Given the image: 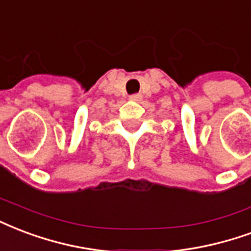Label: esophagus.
I'll list each match as a JSON object with an SVG mask.
<instances>
[{
	"instance_id": "1",
	"label": "esophagus",
	"mask_w": 251,
	"mask_h": 251,
	"mask_svg": "<svg viewBox=\"0 0 251 251\" xmlns=\"http://www.w3.org/2000/svg\"><path fill=\"white\" fill-rule=\"evenodd\" d=\"M141 94H131V96H129V98H130L131 101H140L141 100Z\"/></svg>"
}]
</instances>
